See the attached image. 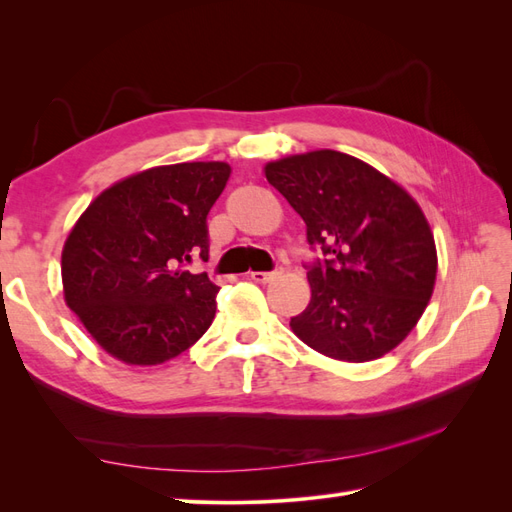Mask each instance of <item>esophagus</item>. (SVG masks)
<instances>
[{"mask_svg":"<svg viewBox=\"0 0 512 512\" xmlns=\"http://www.w3.org/2000/svg\"><path fill=\"white\" fill-rule=\"evenodd\" d=\"M280 275H282V271H252L250 273L252 280L258 282V284H269V282L277 280Z\"/></svg>","mask_w":512,"mask_h":512,"instance_id":"1","label":"esophagus"}]
</instances>
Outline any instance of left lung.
I'll use <instances>...</instances> for the list:
<instances>
[{"label":"left lung","mask_w":512,"mask_h":512,"mask_svg":"<svg viewBox=\"0 0 512 512\" xmlns=\"http://www.w3.org/2000/svg\"><path fill=\"white\" fill-rule=\"evenodd\" d=\"M265 177L327 256L307 271L312 301L290 320L292 333L346 363L397 348L436 286V241L421 205L374 166L333 149L267 162Z\"/></svg>","instance_id":"8db88e82"}]
</instances>
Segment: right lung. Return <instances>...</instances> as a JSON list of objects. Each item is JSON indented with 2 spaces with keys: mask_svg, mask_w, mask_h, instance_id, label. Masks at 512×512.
<instances>
[{
  "mask_svg": "<svg viewBox=\"0 0 512 512\" xmlns=\"http://www.w3.org/2000/svg\"><path fill=\"white\" fill-rule=\"evenodd\" d=\"M226 162L153 166L91 200L61 252L66 305L113 359L151 367L194 346L215 316L207 213L226 188Z\"/></svg>",
  "mask_w": 512,
  "mask_h": 512,
  "instance_id": "obj_1",
  "label": "right lung"
}]
</instances>
